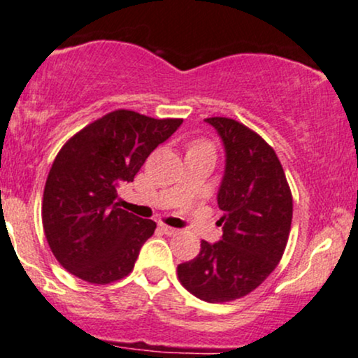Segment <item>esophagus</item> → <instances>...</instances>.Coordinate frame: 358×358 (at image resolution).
Instances as JSON below:
<instances>
[{
    "label": "esophagus",
    "instance_id": "esophagus-1",
    "mask_svg": "<svg viewBox=\"0 0 358 358\" xmlns=\"http://www.w3.org/2000/svg\"><path fill=\"white\" fill-rule=\"evenodd\" d=\"M161 229L167 234V236H172V234H178L179 233V229L172 228V226H167V224H161Z\"/></svg>",
    "mask_w": 358,
    "mask_h": 358
}]
</instances>
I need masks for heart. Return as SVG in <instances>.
I'll list each match as a JSON object with an SVG mask.
<instances>
[{
    "instance_id": "1",
    "label": "heart",
    "mask_w": 358,
    "mask_h": 358,
    "mask_svg": "<svg viewBox=\"0 0 358 358\" xmlns=\"http://www.w3.org/2000/svg\"><path fill=\"white\" fill-rule=\"evenodd\" d=\"M192 147H209V144H206V142H196V144H192Z\"/></svg>"
}]
</instances>
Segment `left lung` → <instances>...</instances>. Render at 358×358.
<instances>
[{
    "mask_svg": "<svg viewBox=\"0 0 358 358\" xmlns=\"http://www.w3.org/2000/svg\"><path fill=\"white\" fill-rule=\"evenodd\" d=\"M226 150V169L217 206L222 213L221 241H201L194 259L180 263L178 278L189 293L224 303L246 296L263 283L287 248L293 197L273 147L241 122L206 119Z\"/></svg>",
    "mask_w": 358,
    "mask_h": 358,
    "instance_id": "left-lung-1",
    "label": "left lung"
}]
</instances>
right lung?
Masks as SVG:
<instances>
[{
    "mask_svg": "<svg viewBox=\"0 0 358 358\" xmlns=\"http://www.w3.org/2000/svg\"><path fill=\"white\" fill-rule=\"evenodd\" d=\"M182 119H152L119 108L65 142L46 178L41 221L58 263L94 285L122 280L155 222L119 208L117 189L132 182L149 154Z\"/></svg>",
    "mask_w": 358,
    "mask_h": 358,
    "instance_id": "1",
    "label": "right lung"
}]
</instances>
